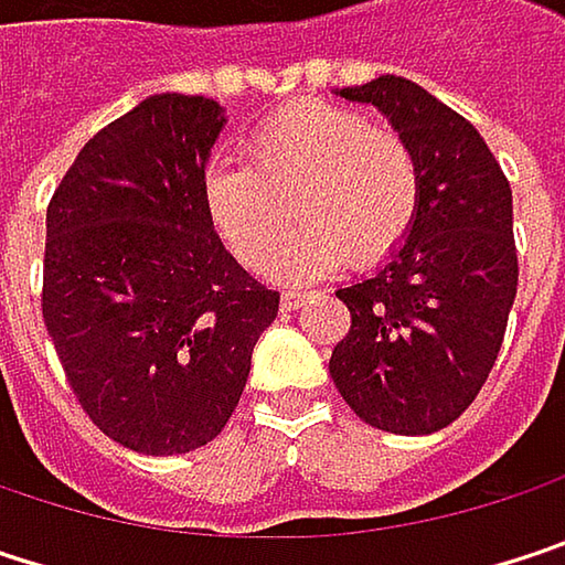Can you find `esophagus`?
Segmentation results:
<instances>
[{"label": "esophagus", "mask_w": 565, "mask_h": 565, "mask_svg": "<svg viewBox=\"0 0 565 565\" xmlns=\"http://www.w3.org/2000/svg\"><path fill=\"white\" fill-rule=\"evenodd\" d=\"M310 297V290H300V287H290V290H284L281 294V307L284 310H297V307H303V300Z\"/></svg>", "instance_id": "34e87169"}]
</instances>
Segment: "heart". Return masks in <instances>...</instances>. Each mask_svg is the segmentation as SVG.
<instances>
[{"mask_svg": "<svg viewBox=\"0 0 565 565\" xmlns=\"http://www.w3.org/2000/svg\"><path fill=\"white\" fill-rule=\"evenodd\" d=\"M245 167L205 172V209L232 255L265 271L277 258L289 212L301 228L275 265L281 278H317L343 255L373 265L402 245L422 205L415 147L370 117L333 104H290L242 150Z\"/></svg>", "mask_w": 565, "mask_h": 565, "instance_id": "obj_1", "label": "heart"}]
</instances>
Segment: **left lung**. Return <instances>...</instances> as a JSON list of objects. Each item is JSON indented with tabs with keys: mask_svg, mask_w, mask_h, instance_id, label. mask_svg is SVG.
<instances>
[{
	"mask_svg": "<svg viewBox=\"0 0 565 565\" xmlns=\"http://www.w3.org/2000/svg\"><path fill=\"white\" fill-rule=\"evenodd\" d=\"M340 97L380 107L415 147L422 205L393 258L337 290L350 333L330 376L366 425L431 435L478 398L504 343L520 275L510 182L484 137L418 84L383 74Z\"/></svg>",
	"mask_w": 565,
	"mask_h": 565,
	"instance_id": "8db88e82",
	"label": "left lung"
}]
</instances>
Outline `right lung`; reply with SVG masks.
I'll return each mask as SVG.
<instances>
[{"label": "right lung", "instance_id": "right-lung-1", "mask_svg": "<svg viewBox=\"0 0 565 565\" xmlns=\"http://www.w3.org/2000/svg\"><path fill=\"white\" fill-rule=\"evenodd\" d=\"M209 97L153 94L94 134L49 202L42 317L87 418L143 455H185L232 418L278 290L222 245Z\"/></svg>", "mask_w": 565, "mask_h": 565}]
</instances>
